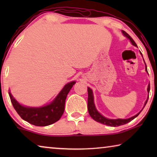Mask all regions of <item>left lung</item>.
I'll return each instance as SVG.
<instances>
[{"mask_svg":"<svg viewBox=\"0 0 157 157\" xmlns=\"http://www.w3.org/2000/svg\"><path fill=\"white\" fill-rule=\"evenodd\" d=\"M122 33L124 34V36H126V38L129 39L130 42L132 43L133 46H137V45L136 44V43L134 42V40L132 39V38L131 37V36L128 35L127 33H126L124 31H122ZM141 56H142V54H141ZM145 70H146V71L148 73L147 65H146V63H145ZM87 89H88V111H89V115L91 116V117L93 119L95 120L96 121L99 122V123H101V124H105V125H107V126H114V127L115 126H121V125H124V124H127V123H128V122H130L131 121H132V120L135 119L136 117H138L139 113H141V111L143 110L144 108V106H146V104H147V103L148 98H149V96H148L147 99L144 103V106L143 109H141V110L139 111L138 113H136V115L133 116V117H132L131 118H128V119H108V118H106L105 117H104L102 114H101L99 112H98L95 106V104H94V98L93 91H92V89H90L89 87H88ZM149 91H150V84L148 85V88H147L148 93H149Z\"/></svg>","mask_w":157,"mask_h":157,"instance_id":"obj_1","label":"left lung"}]
</instances>
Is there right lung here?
Masks as SVG:
<instances>
[{
    "label": "right lung",
    "instance_id": "1",
    "mask_svg": "<svg viewBox=\"0 0 157 157\" xmlns=\"http://www.w3.org/2000/svg\"><path fill=\"white\" fill-rule=\"evenodd\" d=\"M75 83V81L66 83L54 100L50 104L40 107L23 106L17 101L10 93V90L8 94L15 110L21 119L33 125L46 126L55 123L61 119L64 111L66 96Z\"/></svg>",
    "mask_w": 157,
    "mask_h": 157
}]
</instances>
